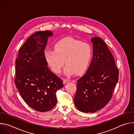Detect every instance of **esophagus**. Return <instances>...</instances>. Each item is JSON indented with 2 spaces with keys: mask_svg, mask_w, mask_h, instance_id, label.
I'll return each instance as SVG.
<instances>
[{
  "mask_svg": "<svg viewBox=\"0 0 134 134\" xmlns=\"http://www.w3.org/2000/svg\"><path fill=\"white\" fill-rule=\"evenodd\" d=\"M70 82V81L69 80H68V79H64V80H63V82H64V84L69 83V82Z\"/></svg>",
  "mask_w": 134,
  "mask_h": 134,
  "instance_id": "34e87169",
  "label": "esophagus"
}]
</instances>
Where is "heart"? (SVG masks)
<instances>
[{"label":"heart","mask_w":134,"mask_h":134,"mask_svg":"<svg viewBox=\"0 0 134 134\" xmlns=\"http://www.w3.org/2000/svg\"><path fill=\"white\" fill-rule=\"evenodd\" d=\"M54 49L46 50L44 57L49 67L57 74L61 72L65 62L64 72L66 75L81 74L86 69L92 58L91 46L71 37L59 40L55 44Z\"/></svg>","instance_id":"obj_1"}]
</instances>
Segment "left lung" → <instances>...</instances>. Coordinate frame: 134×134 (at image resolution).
Returning a JSON list of instances; mask_svg holds the SVG:
<instances>
[{
	"mask_svg": "<svg viewBox=\"0 0 134 134\" xmlns=\"http://www.w3.org/2000/svg\"><path fill=\"white\" fill-rule=\"evenodd\" d=\"M91 42L92 60L86 73L77 81L74 101L79 110L92 113L103 108L111 99L118 81L119 71L101 38L94 37Z\"/></svg>",
	"mask_w": 134,
	"mask_h": 134,
	"instance_id": "obj_1",
	"label": "left lung"
}]
</instances>
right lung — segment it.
<instances>
[{
	"mask_svg": "<svg viewBox=\"0 0 134 134\" xmlns=\"http://www.w3.org/2000/svg\"><path fill=\"white\" fill-rule=\"evenodd\" d=\"M51 31H38L26 40L16 59L15 85L22 98L40 112L51 110L57 102L56 92L64 86L63 80L48 67L44 50Z\"/></svg>",
	"mask_w": 134,
	"mask_h": 134,
	"instance_id": "add662e5",
	"label": "right lung"
}]
</instances>
